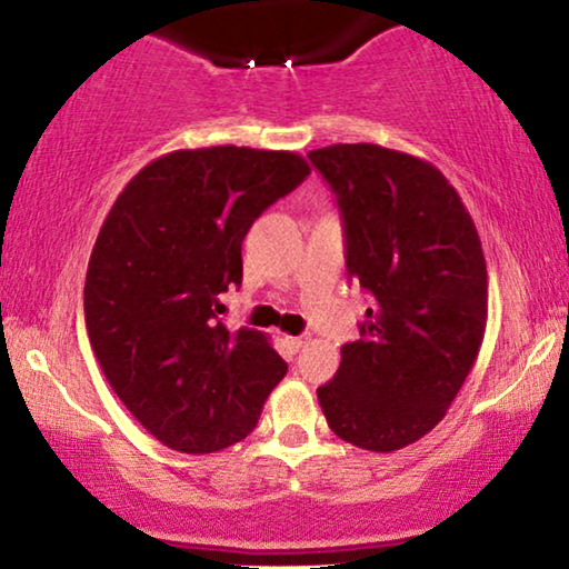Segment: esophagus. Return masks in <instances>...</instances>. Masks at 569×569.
I'll use <instances>...</instances> for the list:
<instances>
[{
	"instance_id": "esophagus-1",
	"label": "esophagus",
	"mask_w": 569,
	"mask_h": 569,
	"mask_svg": "<svg viewBox=\"0 0 569 569\" xmlns=\"http://www.w3.org/2000/svg\"><path fill=\"white\" fill-rule=\"evenodd\" d=\"M306 341L308 337H287V347H290L292 352H300V349L306 347Z\"/></svg>"
}]
</instances>
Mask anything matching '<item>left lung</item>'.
<instances>
[{
  "label": "left lung",
  "instance_id": "8db88e82",
  "mask_svg": "<svg viewBox=\"0 0 569 569\" xmlns=\"http://www.w3.org/2000/svg\"><path fill=\"white\" fill-rule=\"evenodd\" d=\"M337 197L347 271L372 298L360 339L341 347L318 388L341 440L391 453L446 417L487 329V263L471 214L448 178L380 144L308 152Z\"/></svg>",
  "mask_w": 569,
  "mask_h": 569
}]
</instances>
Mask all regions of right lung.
<instances>
[{
  "label": "right lung",
  "instance_id": "1",
  "mask_svg": "<svg viewBox=\"0 0 569 569\" xmlns=\"http://www.w3.org/2000/svg\"><path fill=\"white\" fill-rule=\"evenodd\" d=\"M295 152L176 150L113 201L90 253L84 323L137 422L181 453L243 440L287 365L261 331H230L220 295L243 282L246 232L306 181Z\"/></svg>",
  "mask_w": 569,
  "mask_h": 569
}]
</instances>
